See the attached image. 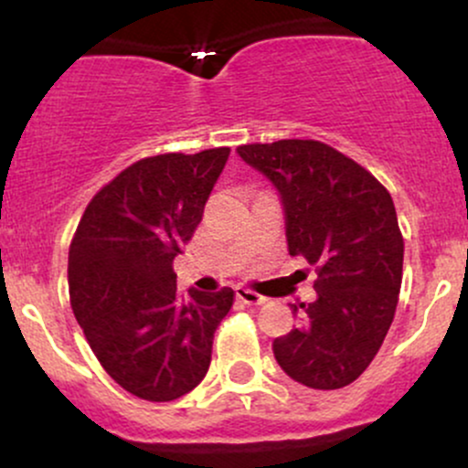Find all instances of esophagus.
Segmentation results:
<instances>
[{
	"instance_id": "34e87169",
	"label": "esophagus",
	"mask_w": 468,
	"mask_h": 468,
	"mask_svg": "<svg viewBox=\"0 0 468 468\" xmlns=\"http://www.w3.org/2000/svg\"><path fill=\"white\" fill-rule=\"evenodd\" d=\"M235 294H238L239 302H244V303H249V305L266 303V297H261V294H257L255 290H250V288H246V286L235 288Z\"/></svg>"
}]
</instances>
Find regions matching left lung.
<instances>
[{
	"mask_svg": "<svg viewBox=\"0 0 468 468\" xmlns=\"http://www.w3.org/2000/svg\"><path fill=\"white\" fill-rule=\"evenodd\" d=\"M238 154L279 191L290 255L316 266V299L272 341L277 363L305 388H346L374 361L399 305L405 244L394 200L325 143H255Z\"/></svg>",
	"mask_w": 468,
	"mask_h": 468,
	"instance_id": "8db88e82",
	"label": "left lung"
}]
</instances>
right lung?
Segmentation results:
<instances>
[{"instance_id":"right-lung-1","label":"right lung","mask_w":468,"mask_h":468,"mask_svg":"<svg viewBox=\"0 0 468 468\" xmlns=\"http://www.w3.org/2000/svg\"><path fill=\"white\" fill-rule=\"evenodd\" d=\"M230 149L143 158L105 185L69 244V303L122 389L169 402L200 385L235 292L182 294L174 260L202 222Z\"/></svg>"}]
</instances>
